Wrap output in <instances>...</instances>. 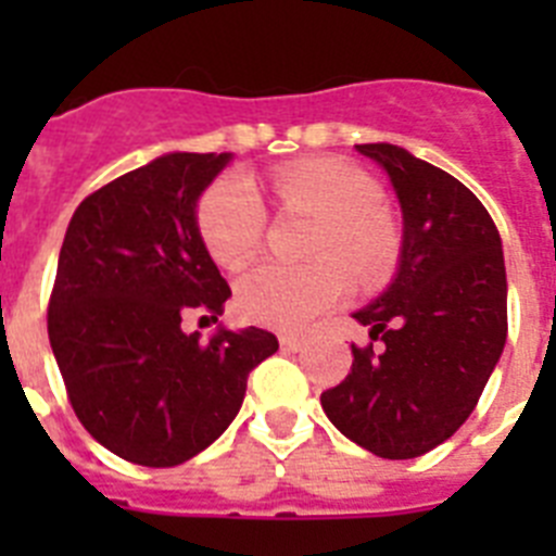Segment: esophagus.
I'll return each instance as SVG.
<instances>
[{
  "mask_svg": "<svg viewBox=\"0 0 556 556\" xmlns=\"http://www.w3.org/2000/svg\"><path fill=\"white\" fill-rule=\"evenodd\" d=\"M278 342H281L283 351H301L303 342H306V337H303V333H281V337H278Z\"/></svg>",
  "mask_w": 556,
  "mask_h": 556,
  "instance_id": "34e87169",
  "label": "esophagus"
}]
</instances>
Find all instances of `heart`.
Listing matches in <instances>:
<instances>
[{
	"label": "heart",
	"mask_w": 556,
	"mask_h": 556,
	"mask_svg": "<svg viewBox=\"0 0 556 556\" xmlns=\"http://www.w3.org/2000/svg\"><path fill=\"white\" fill-rule=\"evenodd\" d=\"M275 203L317 217L306 264H258L236 283V308L267 328H301L331 308L348 287L384 281L401 253V230L378 203L376 180L339 159H306L269 172ZM198 230L219 267L253 262L267 233V208L242 175H223L198 203Z\"/></svg>",
	"instance_id": "obj_1"
}]
</instances>
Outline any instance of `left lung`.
<instances>
[{
  "mask_svg": "<svg viewBox=\"0 0 556 556\" xmlns=\"http://www.w3.org/2000/svg\"><path fill=\"white\" fill-rule=\"evenodd\" d=\"M384 166L404 214L395 281L356 317L345 381L320 395L348 440L384 459H415L470 417L507 342L501 236L473 191L395 144H356Z\"/></svg>",
  "mask_w": 556,
  "mask_h": 556,
  "instance_id": "8db88e82",
  "label": "left lung"
}]
</instances>
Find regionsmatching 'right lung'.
Listing matches in <instances>:
<instances>
[{"label": "right lung", "mask_w": 556, "mask_h": 556, "mask_svg": "<svg viewBox=\"0 0 556 556\" xmlns=\"http://www.w3.org/2000/svg\"><path fill=\"white\" fill-rule=\"evenodd\" d=\"M230 152H169L77 205L49 294V345L68 404L97 443L172 468L230 426L248 376L278 351L264 328L208 342L180 323H217L230 287L198 230V198Z\"/></svg>", "instance_id": "add662e5"}]
</instances>
